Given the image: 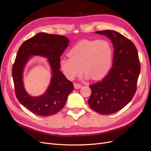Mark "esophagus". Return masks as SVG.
<instances>
[{"instance_id":"obj_1","label":"esophagus","mask_w":151,"mask_h":151,"mask_svg":"<svg viewBox=\"0 0 151 151\" xmlns=\"http://www.w3.org/2000/svg\"><path fill=\"white\" fill-rule=\"evenodd\" d=\"M74 88H76V89H79V88H81L82 86V84H78V83H74Z\"/></svg>"}]
</instances>
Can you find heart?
<instances>
[{"label": "heart", "instance_id": "obj_1", "mask_svg": "<svg viewBox=\"0 0 151 151\" xmlns=\"http://www.w3.org/2000/svg\"><path fill=\"white\" fill-rule=\"evenodd\" d=\"M68 55L69 58L60 59V65L68 79L79 76L83 69L87 77L99 80L111 69L113 52L107 41L84 40L74 45Z\"/></svg>", "mask_w": 151, "mask_h": 151}]
</instances>
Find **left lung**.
<instances>
[{
	"instance_id": "obj_1",
	"label": "left lung",
	"mask_w": 151,
	"mask_h": 151,
	"mask_svg": "<svg viewBox=\"0 0 151 151\" xmlns=\"http://www.w3.org/2000/svg\"><path fill=\"white\" fill-rule=\"evenodd\" d=\"M112 41L114 47L112 67L108 74L97 83L89 86V106L102 115L120 111L130 103L137 91L140 65L134 43L113 30L98 31Z\"/></svg>"
}]
</instances>
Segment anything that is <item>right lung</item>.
Wrapping results in <instances>:
<instances>
[{
  "mask_svg": "<svg viewBox=\"0 0 151 151\" xmlns=\"http://www.w3.org/2000/svg\"><path fill=\"white\" fill-rule=\"evenodd\" d=\"M65 36L39 33L26 40L18 50L12 69L16 96L19 102L35 115L48 116L57 113L63 108L74 86L60 70V56L68 47ZM41 55L48 58L52 70L49 89L43 95L31 97L24 90L22 72L29 57Z\"/></svg>",
  "mask_w": 151,
  "mask_h": 151,
  "instance_id": "add662e5",
  "label": "right lung"
}]
</instances>
